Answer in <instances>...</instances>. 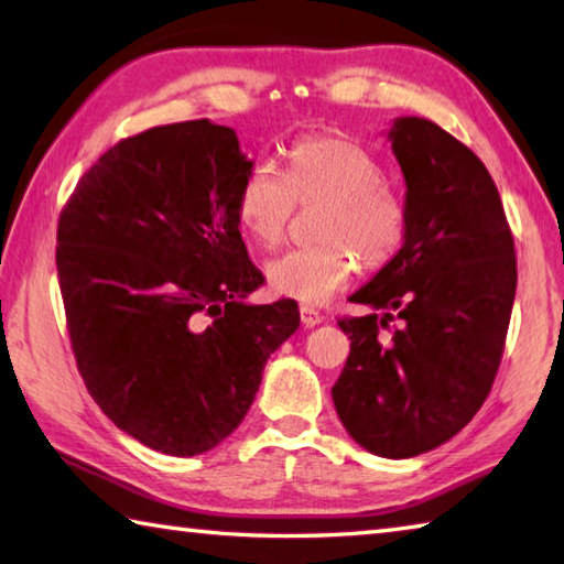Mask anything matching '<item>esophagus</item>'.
Masks as SVG:
<instances>
[{
    "mask_svg": "<svg viewBox=\"0 0 564 564\" xmlns=\"http://www.w3.org/2000/svg\"><path fill=\"white\" fill-rule=\"evenodd\" d=\"M300 317H302L304 327H310V329L324 322V314L319 310H314V307H300Z\"/></svg>",
    "mask_w": 564,
    "mask_h": 564,
    "instance_id": "obj_1",
    "label": "esophagus"
}]
</instances>
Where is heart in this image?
<instances>
[{"instance_id": "heart-1", "label": "heart", "mask_w": 564, "mask_h": 564, "mask_svg": "<svg viewBox=\"0 0 564 564\" xmlns=\"http://www.w3.org/2000/svg\"><path fill=\"white\" fill-rule=\"evenodd\" d=\"M297 203H327L319 220L322 245L292 250L267 264L274 294L314 307L347 290L359 260L377 270L406 237V207L383 185V167L347 135H312L294 143L284 175L257 165L237 191L235 210L254 242L274 247L288 232Z\"/></svg>"}]
</instances>
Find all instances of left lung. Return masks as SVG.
<instances>
[{"label": "left lung", "mask_w": 564, "mask_h": 564, "mask_svg": "<svg viewBox=\"0 0 564 564\" xmlns=\"http://www.w3.org/2000/svg\"><path fill=\"white\" fill-rule=\"evenodd\" d=\"M389 141L406 183V237L349 297L371 314L339 319L351 351L332 399L361 448L413 458L488 399L518 267L498 187L470 148L419 116L397 118Z\"/></svg>", "instance_id": "1"}]
</instances>
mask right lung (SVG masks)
<instances>
[{"instance_id": "add662e5", "label": "right lung", "mask_w": 564, "mask_h": 564, "mask_svg": "<svg viewBox=\"0 0 564 564\" xmlns=\"http://www.w3.org/2000/svg\"><path fill=\"white\" fill-rule=\"evenodd\" d=\"M252 165L232 128L158 126L108 148L58 217V288L86 389L165 456L230 436L300 327L294 300L245 302L264 282L235 210Z\"/></svg>"}]
</instances>
